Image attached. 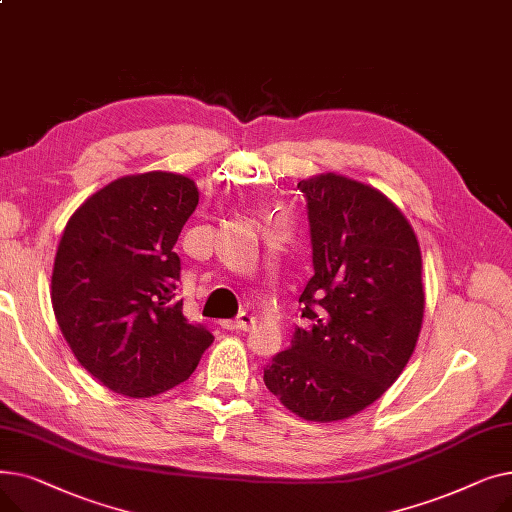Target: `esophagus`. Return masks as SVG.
<instances>
[{"instance_id":"esophagus-1","label":"esophagus","mask_w":512,"mask_h":512,"mask_svg":"<svg viewBox=\"0 0 512 512\" xmlns=\"http://www.w3.org/2000/svg\"><path fill=\"white\" fill-rule=\"evenodd\" d=\"M255 326V317L247 311H242L236 315V319L230 321H222V328L226 330H251Z\"/></svg>"}]
</instances>
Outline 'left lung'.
<instances>
[{
    "label": "left lung",
    "instance_id": "left-lung-1",
    "mask_svg": "<svg viewBox=\"0 0 512 512\" xmlns=\"http://www.w3.org/2000/svg\"><path fill=\"white\" fill-rule=\"evenodd\" d=\"M299 188L315 270L299 303L311 328H294L263 382L294 415L330 423L369 407L409 363L425 309L421 249L378 188L332 172Z\"/></svg>",
    "mask_w": 512,
    "mask_h": 512
}]
</instances>
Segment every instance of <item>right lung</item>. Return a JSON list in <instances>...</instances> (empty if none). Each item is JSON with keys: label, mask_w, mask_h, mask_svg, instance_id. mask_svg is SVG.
Segmentation results:
<instances>
[{"label": "right lung", "mask_w": 512, "mask_h": 512, "mask_svg": "<svg viewBox=\"0 0 512 512\" xmlns=\"http://www.w3.org/2000/svg\"><path fill=\"white\" fill-rule=\"evenodd\" d=\"M199 203L191 178L124 176L64 228L51 305L74 357L105 388L149 398L191 378L211 332L182 315L178 234Z\"/></svg>", "instance_id": "add662e5"}]
</instances>
